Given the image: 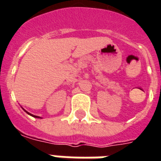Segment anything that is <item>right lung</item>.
<instances>
[{"instance_id": "right-lung-1", "label": "right lung", "mask_w": 161, "mask_h": 161, "mask_svg": "<svg viewBox=\"0 0 161 161\" xmlns=\"http://www.w3.org/2000/svg\"><path fill=\"white\" fill-rule=\"evenodd\" d=\"M25 111H26V110H25ZM26 113H27V114H29V113H28V112H26ZM30 115H31V114H30ZM33 115V117H38V116H37V115Z\"/></svg>"}]
</instances>
